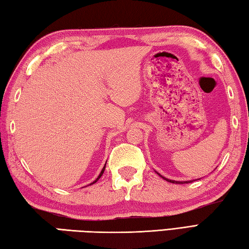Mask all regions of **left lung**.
<instances>
[{"label":"left lung","mask_w":249,"mask_h":249,"mask_svg":"<svg viewBox=\"0 0 249 249\" xmlns=\"http://www.w3.org/2000/svg\"><path fill=\"white\" fill-rule=\"evenodd\" d=\"M160 175V174H159ZM161 176V175H160ZM162 178L163 179H165V180H167L169 182H172V184H188V182H191V180L190 181H176V180H172V179H167V178H165V177H163V176H161Z\"/></svg>","instance_id":"left-lung-1"}]
</instances>
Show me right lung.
<instances>
[{
	"instance_id": "obj_1",
	"label": "right lung",
	"mask_w": 249,
	"mask_h": 249,
	"mask_svg": "<svg viewBox=\"0 0 249 249\" xmlns=\"http://www.w3.org/2000/svg\"><path fill=\"white\" fill-rule=\"evenodd\" d=\"M105 166H106V163H105V165H104V167H103V169H102V171H101V173H100V175H99V176H98V178H96V179H95V180H94V181H93V182H92V184H94V182H96V181H98V180H99V179H100V177H101V176H102V175H103V173H104V170H105Z\"/></svg>"
}]
</instances>
